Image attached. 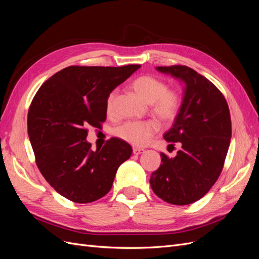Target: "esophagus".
<instances>
[{
	"mask_svg": "<svg viewBox=\"0 0 259 259\" xmlns=\"http://www.w3.org/2000/svg\"><path fill=\"white\" fill-rule=\"evenodd\" d=\"M144 151H145V150H144V149H142V148H136V147L133 148V153L136 154V155H138V154H140V153H143Z\"/></svg>",
	"mask_w": 259,
	"mask_h": 259,
	"instance_id": "esophagus-1",
	"label": "esophagus"
}]
</instances>
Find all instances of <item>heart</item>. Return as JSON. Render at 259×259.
Returning <instances> with one entry per match:
<instances>
[{"label": "heart", "mask_w": 259, "mask_h": 259, "mask_svg": "<svg viewBox=\"0 0 259 259\" xmlns=\"http://www.w3.org/2000/svg\"><path fill=\"white\" fill-rule=\"evenodd\" d=\"M131 88L147 104L150 111L162 123H169L177 115L180 99L173 90H167L166 84L152 75H140L133 80ZM115 93L112 92L107 100V111L113 110ZM159 131V125L153 121H128L120 125L114 134L134 146H145Z\"/></svg>", "instance_id": "1"}]
</instances>
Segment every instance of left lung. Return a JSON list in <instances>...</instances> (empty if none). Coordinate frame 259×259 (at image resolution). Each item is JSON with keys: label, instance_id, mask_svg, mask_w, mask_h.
I'll list each match as a JSON object with an SVG mask.
<instances>
[{"label": "left lung", "instance_id": "obj_1", "mask_svg": "<svg viewBox=\"0 0 259 259\" xmlns=\"http://www.w3.org/2000/svg\"><path fill=\"white\" fill-rule=\"evenodd\" d=\"M155 69L185 86L173 126L163 135L182 149L175 158L161 153L162 164L151 174L150 185L170 204H191L204 197L222 173L231 138L228 104L213 83L189 67Z\"/></svg>", "mask_w": 259, "mask_h": 259}]
</instances>
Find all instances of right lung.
<instances>
[{
    "label": "right lung",
    "mask_w": 259,
    "mask_h": 259,
    "mask_svg": "<svg viewBox=\"0 0 259 259\" xmlns=\"http://www.w3.org/2000/svg\"><path fill=\"white\" fill-rule=\"evenodd\" d=\"M139 68L67 67L35 94L28 112L29 139L41 174L62 197L91 203L110 191L117 168L133 149L111 138L93 151L86 127H101L109 95Z\"/></svg>",
    "instance_id": "1"
}]
</instances>
